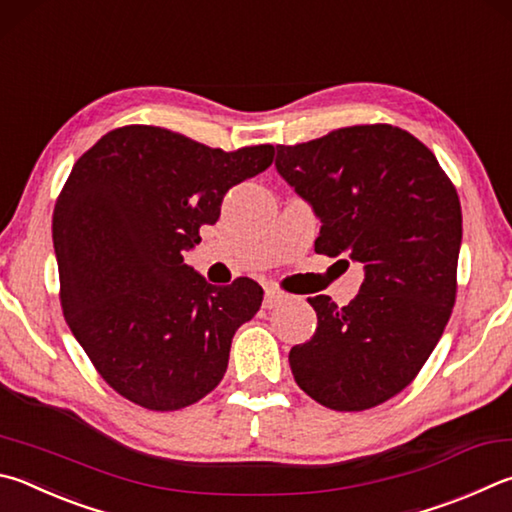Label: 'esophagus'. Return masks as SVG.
Returning <instances> with one entry per match:
<instances>
[{"instance_id":"obj_1","label":"esophagus","mask_w":512,"mask_h":512,"mask_svg":"<svg viewBox=\"0 0 512 512\" xmlns=\"http://www.w3.org/2000/svg\"><path fill=\"white\" fill-rule=\"evenodd\" d=\"M284 300V293L277 291V288H266V295H264V309H275L277 304Z\"/></svg>"}]
</instances>
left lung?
<instances>
[{
	"instance_id": "1",
	"label": "left lung",
	"mask_w": 512,
	"mask_h": 512,
	"mask_svg": "<svg viewBox=\"0 0 512 512\" xmlns=\"http://www.w3.org/2000/svg\"><path fill=\"white\" fill-rule=\"evenodd\" d=\"M275 167L320 219L315 253L345 255L365 271L347 306L309 297L318 327L288 353L295 383L331 410H369L412 383L450 320L457 190L436 156L392 125L277 145Z\"/></svg>"
}]
</instances>
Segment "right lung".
<instances>
[{"label": "right lung", "mask_w": 512, "mask_h": 512, "mask_svg": "<svg viewBox=\"0 0 512 512\" xmlns=\"http://www.w3.org/2000/svg\"><path fill=\"white\" fill-rule=\"evenodd\" d=\"M273 145L212 150L152 125L118 127L73 165L53 210L60 302L73 336L120 396L172 412L226 374L257 282L208 284L183 262L226 192L273 163Z\"/></svg>", "instance_id": "right-lung-1"}]
</instances>
